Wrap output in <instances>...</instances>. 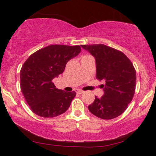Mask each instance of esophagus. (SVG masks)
Returning a JSON list of instances; mask_svg holds the SVG:
<instances>
[{"label": "esophagus", "mask_w": 156, "mask_h": 156, "mask_svg": "<svg viewBox=\"0 0 156 156\" xmlns=\"http://www.w3.org/2000/svg\"><path fill=\"white\" fill-rule=\"evenodd\" d=\"M75 91L76 94H82L84 93V91H83L82 90H80V89H76Z\"/></svg>", "instance_id": "obj_1"}]
</instances>
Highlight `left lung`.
<instances>
[{"mask_svg":"<svg viewBox=\"0 0 156 156\" xmlns=\"http://www.w3.org/2000/svg\"><path fill=\"white\" fill-rule=\"evenodd\" d=\"M94 57L96 77L105 81L101 87L104 94L95 96L88 106L91 114L102 119H112L125 112L133 99L136 73L130 59L122 52L103 44L81 45Z\"/></svg>","mask_w":156,"mask_h":156,"instance_id":"left-lung-1","label":"left lung"}]
</instances>
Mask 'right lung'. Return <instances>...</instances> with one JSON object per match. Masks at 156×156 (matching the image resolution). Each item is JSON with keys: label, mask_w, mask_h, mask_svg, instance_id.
<instances>
[{"label": "right lung", "mask_w": 156, "mask_h": 156, "mask_svg": "<svg viewBox=\"0 0 156 156\" xmlns=\"http://www.w3.org/2000/svg\"><path fill=\"white\" fill-rule=\"evenodd\" d=\"M80 46L52 44L37 50L28 57L20 70V89L33 113L44 118L59 116L69 107L76 92L55 87L67 62L80 54Z\"/></svg>", "instance_id": "add662e5"}]
</instances>
